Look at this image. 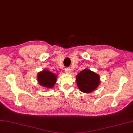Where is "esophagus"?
<instances>
[{
	"mask_svg": "<svg viewBox=\"0 0 133 133\" xmlns=\"http://www.w3.org/2000/svg\"><path fill=\"white\" fill-rule=\"evenodd\" d=\"M65 72H66V73H67V74H69L70 72V68H66V69H65Z\"/></svg>",
	"mask_w": 133,
	"mask_h": 133,
	"instance_id": "esophagus-1",
	"label": "esophagus"
}]
</instances>
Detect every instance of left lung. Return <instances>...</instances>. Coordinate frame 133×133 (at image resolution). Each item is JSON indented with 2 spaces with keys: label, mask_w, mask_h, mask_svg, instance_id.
I'll use <instances>...</instances> for the list:
<instances>
[{
  "label": "left lung",
  "mask_w": 133,
  "mask_h": 133,
  "mask_svg": "<svg viewBox=\"0 0 133 133\" xmlns=\"http://www.w3.org/2000/svg\"><path fill=\"white\" fill-rule=\"evenodd\" d=\"M78 87L84 93H90L97 88L100 84V76L89 69L80 71L76 77Z\"/></svg>",
  "instance_id": "8db88e82"
}]
</instances>
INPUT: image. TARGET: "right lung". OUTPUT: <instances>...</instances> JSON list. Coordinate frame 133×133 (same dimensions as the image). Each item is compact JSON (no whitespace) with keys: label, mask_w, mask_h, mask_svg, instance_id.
<instances>
[{"label":"right lung","mask_w":133,"mask_h":133,"mask_svg":"<svg viewBox=\"0 0 133 133\" xmlns=\"http://www.w3.org/2000/svg\"><path fill=\"white\" fill-rule=\"evenodd\" d=\"M57 75L48 70H44L39 72L37 80L40 85L47 88H52L56 81Z\"/></svg>","instance_id":"obj_1"}]
</instances>
